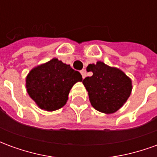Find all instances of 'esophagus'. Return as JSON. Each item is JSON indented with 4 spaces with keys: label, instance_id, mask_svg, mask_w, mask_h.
I'll return each mask as SVG.
<instances>
[{
    "label": "esophagus",
    "instance_id": "esophagus-1",
    "mask_svg": "<svg viewBox=\"0 0 157 157\" xmlns=\"http://www.w3.org/2000/svg\"><path fill=\"white\" fill-rule=\"evenodd\" d=\"M81 74H82V78L84 79L86 77V71L83 69V70H82V71H81Z\"/></svg>",
    "mask_w": 157,
    "mask_h": 157
}]
</instances>
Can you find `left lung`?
I'll return each mask as SVG.
<instances>
[{
    "mask_svg": "<svg viewBox=\"0 0 157 157\" xmlns=\"http://www.w3.org/2000/svg\"><path fill=\"white\" fill-rule=\"evenodd\" d=\"M86 71L93 73L82 81L92 107L105 113L120 109L131 93V80L120 70L101 61L89 65Z\"/></svg>",
    "mask_w": 157,
    "mask_h": 157,
    "instance_id": "1",
    "label": "left lung"
}]
</instances>
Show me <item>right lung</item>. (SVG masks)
Segmentation results:
<instances>
[{
	"instance_id": "obj_1",
	"label": "right lung",
	"mask_w": 157,
	"mask_h": 157,
	"mask_svg": "<svg viewBox=\"0 0 157 157\" xmlns=\"http://www.w3.org/2000/svg\"><path fill=\"white\" fill-rule=\"evenodd\" d=\"M82 81L80 72L58 59H53L29 72L26 86L29 96L40 109L55 111L65 105L70 90Z\"/></svg>"
}]
</instances>
